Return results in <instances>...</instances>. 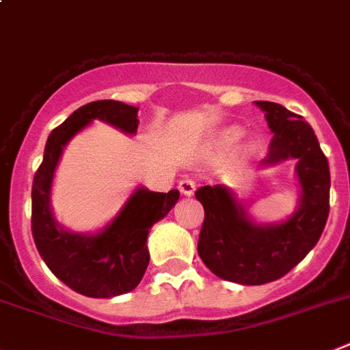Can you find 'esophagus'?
I'll return each instance as SVG.
<instances>
[{
	"label": "esophagus",
	"mask_w": 350,
	"mask_h": 350,
	"mask_svg": "<svg viewBox=\"0 0 350 350\" xmlns=\"http://www.w3.org/2000/svg\"><path fill=\"white\" fill-rule=\"evenodd\" d=\"M196 184L195 180H191V178H184V180L178 182V191H180L184 196H193L195 195Z\"/></svg>",
	"instance_id": "34e87169"
}]
</instances>
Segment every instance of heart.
<instances>
[{
	"label": "heart",
	"instance_id": "heart-1",
	"mask_svg": "<svg viewBox=\"0 0 350 350\" xmlns=\"http://www.w3.org/2000/svg\"><path fill=\"white\" fill-rule=\"evenodd\" d=\"M243 134V131L239 129V127H228L221 133L219 136V143L221 145H232L235 139L239 138ZM255 152V143L253 142H246L241 148H239V155H243V157H247V155H252Z\"/></svg>",
	"mask_w": 350,
	"mask_h": 350
}]
</instances>
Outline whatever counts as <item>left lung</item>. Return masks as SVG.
Returning a JSON list of instances; mask_svg holds the SVG:
<instances>
[{
  "label": "left lung",
  "mask_w": 350,
  "mask_h": 350,
  "mask_svg": "<svg viewBox=\"0 0 350 350\" xmlns=\"http://www.w3.org/2000/svg\"><path fill=\"white\" fill-rule=\"evenodd\" d=\"M265 113L273 139L262 168L295 159L301 196L297 208L278 223H258L226 186H204L195 193L205 219L198 255L212 273L241 285H264L285 276L312 252L329 214V164L303 116L267 100H255Z\"/></svg>",
  "instance_id": "1"
}]
</instances>
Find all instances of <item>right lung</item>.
Here are the masks:
<instances>
[{"label": "right lung", "mask_w": 350, "mask_h": 350, "mask_svg": "<svg viewBox=\"0 0 350 350\" xmlns=\"http://www.w3.org/2000/svg\"><path fill=\"white\" fill-rule=\"evenodd\" d=\"M94 120L125 134L138 131V107L118 100H95L81 106L49 134L40 168L31 187V232L42 260L58 280L86 297L107 299L134 291L148 267L146 237L178 202L177 189L155 193L139 186L120 212L95 234L72 232L59 225L51 207V189L65 146Z\"/></svg>", "instance_id": "add662e5"}]
</instances>
